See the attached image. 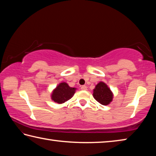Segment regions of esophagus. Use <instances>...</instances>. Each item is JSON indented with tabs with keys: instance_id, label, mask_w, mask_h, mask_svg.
<instances>
[{
	"instance_id": "1",
	"label": "esophagus",
	"mask_w": 156,
	"mask_h": 156,
	"mask_svg": "<svg viewBox=\"0 0 156 156\" xmlns=\"http://www.w3.org/2000/svg\"><path fill=\"white\" fill-rule=\"evenodd\" d=\"M81 89L82 90H86L87 87H86V86H82L81 87Z\"/></svg>"
}]
</instances>
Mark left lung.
I'll return each instance as SVG.
<instances>
[{
	"label": "left lung",
	"mask_w": 156,
	"mask_h": 156,
	"mask_svg": "<svg viewBox=\"0 0 156 156\" xmlns=\"http://www.w3.org/2000/svg\"><path fill=\"white\" fill-rule=\"evenodd\" d=\"M93 97L101 105H107L112 101L113 93L104 82L101 81L93 90Z\"/></svg>",
	"instance_id": "left-lung-1"
}]
</instances>
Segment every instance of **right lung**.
I'll list each match as a JSON object with an SVG mask.
<instances>
[{
    "instance_id": "add662e5",
    "label": "right lung",
    "mask_w": 156,
    "mask_h": 156,
    "mask_svg": "<svg viewBox=\"0 0 156 156\" xmlns=\"http://www.w3.org/2000/svg\"><path fill=\"white\" fill-rule=\"evenodd\" d=\"M76 90V88L70 87L66 82L60 83L52 92L51 99L61 104L70 99L75 94Z\"/></svg>"
}]
</instances>
